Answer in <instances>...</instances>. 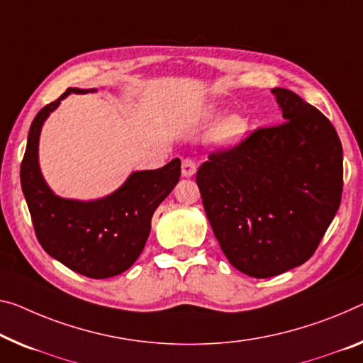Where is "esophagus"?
<instances>
[{
    "mask_svg": "<svg viewBox=\"0 0 363 363\" xmlns=\"http://www.w3.org/2000/svg\"><path fill=\"white\" fill-rule=\"evenodd\" d=\"M196 172V162L193 159H183L182 162V175L183 177H193Z\"/></svg>",
    "mask_w": 363,
    "mask_h": 363,
    "instance_id": "34e87169",
    "label": "esophagus"
}]
</instances>
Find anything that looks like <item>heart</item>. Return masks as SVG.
<instances>
[{
    "mask_svg": "<svg viewBox=\"0 0 363 363\" xmlns=\"http://www.w3.org/2000/svg\"><path fill=\"white\" fill-rule=\"evenodd\" d=\"M220 115H222V110L213 107L206 111L204 120L208 121V123H216V121H219ZM247 128H248V123L242 115L238 113L227 115L225 118H222L219 123L214 126L213 143L216 144V147L220 150L233 149L243 139L245 133H247Z\"/></svg>",
    "mask_w": 363,
    "mask_h": 363,
    "instance_id": "heart-1",
    "label": "heart"
}]
</instances>
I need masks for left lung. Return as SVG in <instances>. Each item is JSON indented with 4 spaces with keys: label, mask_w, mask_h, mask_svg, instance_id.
I'll return each mask as SVG.
<instances>
[{
    "label": "left lung",
    "mask_w": 363,
    "mask_h": 363,
    "mask_svg": "<svg viewBox=\"0 0 363 363\" xmlns=\"http://www.w3.org/2000/svg\"><path fill=\"white\" fill-rule=\"evenodd\" d=\"M271 92L286 123L211 154L196 174L222 252L256 279L310 259L342 196V146L331 121L289 89Z\"/></svg>",
    "instance_id": "1"
}]
</instances>
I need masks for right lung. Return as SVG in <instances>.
Listing matches in <instances>:
<instances>
[{
    "instance_id": "1",
    "label": "right lung",
    "mask_w": 363,
    "mask_h": 363,
    "mask_svg": "<svg viewBox=\"0 0 363 363\" xmlns=\"http://www.w3.org/2000/svg\"><path fill=\"white\" fill-rule=\"evenodd\" d=\"M96 91L69 87L38 111L27 136L21 186L42 248L77 274L107 279L130 269L139 258L147 242L154 211L180 180L182 164L180 159H174L162 169L133 172L118 189L100 199L57 196L38 165L42 126L69 94Z\"/></svg>"
}]
</instances>
